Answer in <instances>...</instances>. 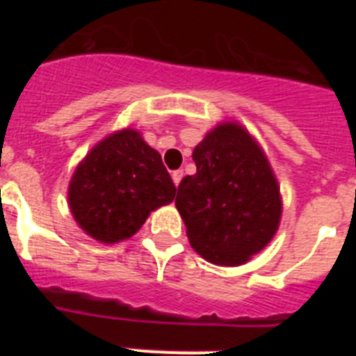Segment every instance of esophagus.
<instances>
[{"mask_svg": "<svg viewBox=\"0 0 356 356\" xmlns=\"http://www.w3.org/2000/svg\"><path fill=\"white\" fill-rule=\"evenodd\" d=\"M172 181H175V185H180L181 178H184V171L181 169H176V171H172Z\"/></svg>", "mask_w": 356, "mask_h": 356, "instance_id": "1", "label": "esophagus"}]
</instances>
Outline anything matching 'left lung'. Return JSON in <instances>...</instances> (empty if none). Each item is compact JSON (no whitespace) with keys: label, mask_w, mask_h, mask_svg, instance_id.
Returning <instances> with one entry per match:
<instances>
[{"label":"left lung","mask_w":356,"mask_h":356,"mask_svg":"<svg viewBox=\"0 0 356 356\" xmlns=\"http://www.w3.org/2000/svg\"><path fill=\"white\" fill-rule=\"evenodd\" d=\"M196 172L178 185L176 209L191 246L212 264L241 266L276 234L282 200L264 151L235 122L194 147Z\"/></svg>","instance_id":"left-lung-1"}]
</instances>
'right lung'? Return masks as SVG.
I'll list each match as a JSON object with an SVG mask.
<instances>
[{
    "mask_svg": "<svg viewBox=\"0 0 356 356\" xmlns=\"http://www.w3.org/2000/svg\"><path fill=\"white\" fill-rule=\"evenodd\" d=\"M175 194L159 151L139 131L122 130L78 165L69 184V209L83 232L110 244L131 237L151 210L171 203Z\"/></svg>",
    "mask_w": 356,
    "mask_h": 356,
    "instance_id": "obj_1",
    "label": "right lung"
}]
</instances>
